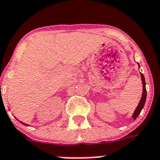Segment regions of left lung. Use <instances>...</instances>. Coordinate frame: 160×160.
<instances>
[{
  "mask_svg": "<svg viewBox=\"0 0 160 160\" xmlns=\"http://www.w3.org/2000/svg\"><path fill=\"white\" fill-rule=\"evenodd\" d=\"M138 63V62H137ZM138 67L140 68V66L139 64L138 63ZM140 74H141V78H142V98H141V100H140L139 103H138V106H137V108H135V111H134L133 114H132V117L133 118L134 120H135L136 119V118L138 117V115H139L140 112H141V111L142 110L143 107H144L145 105V103H146V81H145V77L144 76H143L142 73H141L140 72Z\"/></svg>",
  "mask_w": 160,
  "mask_h": 160,
  "instance_id": "left-lung-1",
  "label": "left lung"
}]
</instances>
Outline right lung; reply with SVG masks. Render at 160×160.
<instances>
[{"instance_id": "obj_1", "label": "right lung", "mask_w": 160, "mask_h": 160, "mask_svg": "<svg viewBox=\"0 0 160 160\" xmlns=\"http://www.w3.org/2000/svg\"><path fill=\"white\" fill-rule=\"evenodd\" d=\"M16 119H17V118H16ZM17 120H18V119H17ZM19 122H21V123H22V124H23V125H26V126H29V125H27V124H25V123H24V122H21V121H19Z\"/></svg>"}]
</instances>
